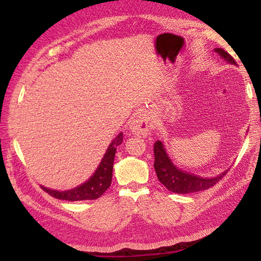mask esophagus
Masks as SVG:
<instances>
[{
	"label": "esophagus",
	"instance_id": "esophagus-1",
	"mask_svg": "<svg viewBox=\"0 0 261 261\" xmlns=\"http://www.w3.org/2000/svg\"><path fill=\"white\" fill-rule=\"evenodd\" d=\"M152 129H153V123L151 121V118L144 113L137 114L130 124V130L134 132L135 135L143 136V137L151 134Z\"/></svg>",
	"mask_w": 261,
	"mask_h": 261
}]
</instances>
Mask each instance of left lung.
Returning <instances> with one entry per match:
<instances>
[{"label": "left lung", "mask_w": 261, "mask_h": 261, "mask_svg": "<svg viewBox=\"0 0 261 261\" xmlns=\"http://www.w3.org/2000/svg\"><path fill=\"white\" fill-rule=\"evenodd\" d=\"M215 51L220 56H222L224 60L228 61L229 63L236 64V61L233 60V57L228 51L222 49V48H215ZM153 151L154 169H155L158 178L169 191L174 193L184 194L204 191V190L214 187L216 183H219V180L222 179L229 170L228 169L223 171L222 174H220L219 176L213 178H204L200 177V176L191 175L177 169L173 165V162L170 161V159L168 158L161 141L158 140L154 143Z\"/></svg>", "instance_id": "8db88e82"}]
</instances>
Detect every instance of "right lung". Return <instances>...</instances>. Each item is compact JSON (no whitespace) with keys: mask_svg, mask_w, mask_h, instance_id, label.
<instances>
[{"mask_svg":"<svg viewBox=\"0 0 261 261\" xmlns=\"http://www.w3.org/2000/svg\"><path fill=\"white\" fill-rule=\"evenodd\" d=\"M122 141L123 134L121 132L112 141V144L109 145L107 152H106L103 159L101 160L98 169L95 170L93 176L87 182L72 190H68V191H56V190H50L45 187H41V189L48 194H50L51 197L61 200L79 201L98 199V198H100L106 192V190L110 187V184H112L115 153H116V147L122 144Z\"/></svg>","mask_w":261,"mask_h":261,"instance_id":"add662e5","label":"right lung"}]
</instances>
